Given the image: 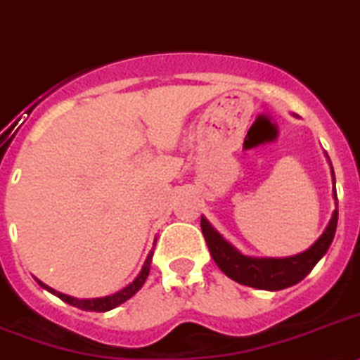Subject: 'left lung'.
Wrapping results in <instances>:
<instances>
[{
    "label": "left lung",
    "mask_w": 360,
    "mask_h": 360,
    "mask_svg": "<svg viewBox=\"0 0 360 360\" xmlns=\"http://www.w3.org/2000/svg\"><path fill=\"white\" fill-rule=\"evenodd\" d=\"M333 195L337 199V190ZM337 219H339V210L335 208L322 236L307 250L297 256H289V258H250V256L240 255L229 241L223 240L219 232L214 231L212 225L205 217H201V231H203L205 241L214 262L226 276L249 288L280 291L304 280L319 264V259L328 252L335 238V231H337Z\"/></svg>",
    "instance_id": "obj_1"
}]
</instances>
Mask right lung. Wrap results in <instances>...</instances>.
<instances>
[{
	"label": "right lung",
	"mask_w": 360,
	"mask_h": 360,
	"mask_svg": "<svg viewBox=\"0 0 360 360\" xmlns=\"http://www.w3.org/2000/svg\"><path fill=\"white\" fill-rule=\"evenodd\" d=\"M152 256H153V250H152V252H150V255H148L146 262H144L143 269H141V273H139V276L135 278L134 282L129 283L128 288L120 289L119 292H115V295H111V297L86 298V300H78V298L68 297V295H62V292H58V291H54V289L47 288V285H45V283H41L40 280H38V283H40L41 288L47 289V291L53 292V295H56V297H58L60 300L71 304V306L80 307V309H84V311H96V313H104V311L113 309V307L120 306V304H124V302H126V300H129V298L134 297V295L139 291V289L143 288L144 282H146L148 274H150V264H152Z\"/></svg>",
	"instance_id": "right-lung-1"
}]
</instances>
